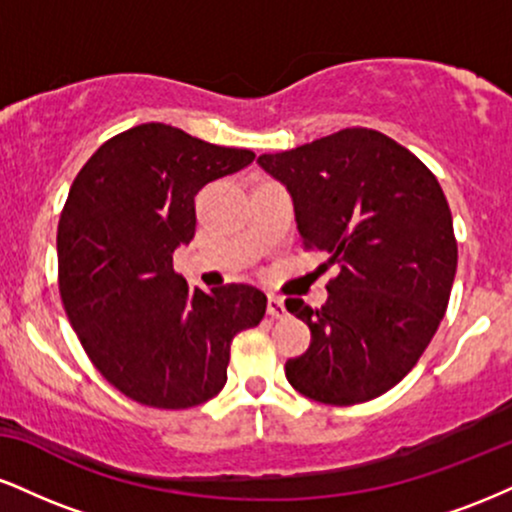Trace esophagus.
Here are the masks:
<instances>
[{
	"label": "esophagus",
	"mask_w": 512,
	"mask_h": 512,
	"mask_svg": "<svg viewBox=\"0 0 512 512\" xmlns=\"http://www.w3.org/2000/svg\"><path fill=\"white\" fill-rule=\"evenodd\" d=\"M267 313L276 317V320H284L286 317V305L284 301H281L279 296H269L267 298Z\"/></svg>",
	"instance_id": "esophagus-1"
}]
</instances>
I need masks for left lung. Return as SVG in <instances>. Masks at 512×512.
<instances>
[{"instance_id": "obj_1", "label": "left lung", "mask_w": 512, "mask_h": 512, "mask_svg": "<svg viewBox=\"0 0 512 512\" xmlns=\"http://www.w3.org/2000/svg\"><path fill=\"white\" fill-rule=\"evenodd\" d=\"M257 163L293 197L305 250L334 269L327 303L286 308L310 327L303 356L286 361L293 390L334 407L385 395L431 344L457 272L443 187L409 149L368 127Z\"/></svg>"}]
</instances>
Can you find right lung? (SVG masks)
Masks as SVG:
<instances>
[{"instance_id": "1", "label": "right lung", "mask_w": 512, "mask_h": 512, "mask_svg": "<svg viewBox=\"0 0 512 512\" xmlns=\"http://www.w3.org/2000/svg\"><path fill=\"white\" fill-rule=\"evenodd\" d=\"M252 158L149 122L76 173L57 226L60 296L86 356L134 402L190 409L216 397L233 337L264 317L255 286L190 291L173 272L175 248L195 238L197 192Z\"/></svg>"}]
</instances>
